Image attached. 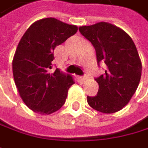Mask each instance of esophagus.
Listing matches in <instances>:
<instances>
[{
  "instance_id": "1",
  "label": "esophagus",
  "mask_w": 148,
  "mask_h": 148,
  "mask_svg": "<svg viewBox=\"0 0 148 148\" xmlns=\"http://www.w3.org/2000/svg\"><path fill=\"white\" fill-rule=\"evenodd\" d=\"M79 79H80V80H81V81L85 82L86 80H87L88 79V77L87 76H82V77H80Z\"/></svg>"
}]
</instances>
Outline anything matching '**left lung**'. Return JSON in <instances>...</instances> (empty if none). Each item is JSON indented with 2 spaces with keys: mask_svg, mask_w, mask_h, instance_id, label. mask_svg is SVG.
Segmentation results:
<instances>
[{
  "mask_svg": "<svg viewBox=\"0 0 148 148\" xmlns=\"http://www.w3.org/2000/svg\"><path fill=\"white\" fill-rule=\"evenodd\" d=\"M80 34L96 50L97 64L104 62L105 73L96 78L99 89L95 97H87L88 104L103 114L121 110L138 87L141 62L135 43L120 28L100 22L79 28Z\"/></svg>",
  "mask_w": 148,
  "mask_h": 148,
  "instance_id": "1",
  "label": "left lung"
}]
</instances>
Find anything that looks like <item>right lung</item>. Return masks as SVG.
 I'll return each instance as SVG.
<instances>
[{"label":"right lung","instance_id":"1","mask_svg":"<svg viewBox=\"0 0 148 148\" xmlns=\"http://www.w3.org/2000/svg\"><path fill=\"white\" fill-rule=\"evenodd\" d=\"M77 30L75 25L47 18L34 22L21 38L12 60L13 78L21 98L35 113L52 114L65 103L73 78L50 69L55 47Z\"/></svg>","mask_w":148,"mask_h":148}]
</instances>
